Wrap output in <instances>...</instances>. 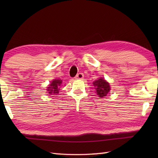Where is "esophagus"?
Returning a JSON list of instances; mask_svg holds the SVG:
<instances>
[{
	"label": "esophagus",
	"mask_w": 158,
	"mask_h": 158,
	"mask_svg": "<svg viewBox=\"0 0 158 158\" xmlns=\"http://www.w3.org/2000/svg\"><path fill=\"white\" fill-rule=\"evenodd\" d=\"M83 77H84V75H83V74L81 73H79L77 74L75 77V79H83Z\"/></svg>",
	"instance_id": "1"
}]
</instances>
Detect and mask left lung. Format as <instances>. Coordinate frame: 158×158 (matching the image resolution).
Here are the masks:
<instances>
[{"mask_svg":"<svg viewBox=\"0 0 158 158\" xmlns=\"http://www.w3.org/2000/svg\"><path fill=\"white\" fill-rule=\"evenodd\" d=\"M93 84L94 86L95 87L97 95L100 98H103V97L106 96L110 90L109 83L102 77L94 81Z\"/></svg>","mask_w":158,"mask_h":158,"instance_id":"obj_1","label":"left lung"}]
</instances>
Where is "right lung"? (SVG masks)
I'll return each mask as SVG.
<instances>
[{
	"instance_id": "obj_1",
	"label": "right lung",
	"mask_w": 158,
	"mask_h": 158,
	"mask_svg": "<svg viewBox=\"0 0 158 158\" xmlns=\"http://www.w3.org/2000/svg\"><path fill=\"white\" fill-rule=\"evenodd\" d=\"M61 79H54L49 83V86L47 88V91L49 95H57L59 93L60 87L62 84Z\"/></svg>"
}]
</instances>
